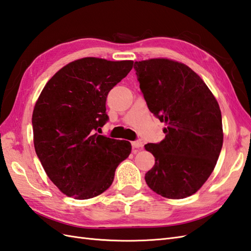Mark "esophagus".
Instances as JSON below:
<instances>
[{"instance_id": "34e87169", "label": "esophagus", "mask_w": 251, "mask_h": 251, "mask_svg": "<svg viewBox=\"0 0 251 251\" xmlns=\"http://www.w3.org/2000/svg\"><path fill=\"white\" fill-rule=\"evenodd\" d=\"M131 145L133 149H141L143 147V144L141 141H133L131 142Z\"/></svg>"}]
</instances>
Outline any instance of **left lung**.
Segmentation results:
<instances>
[{"mask_svg":"<svg viewBox=\"0 0 251 251\" xmlns=\"http://www.w3.org/2000/svg\"><path fill=\"white\" fill-rule=\"evenodd\" d=\"M150 111L165 122V139L144 148L155 157L145 182L168 199L196 194L211 176L224 142L216 98L199 75L169 59L135 62Z\"/></svg>","mask_w":251,"mask_h":251,"instance_id":"obj_1","label":"left lung"}]
</instances>
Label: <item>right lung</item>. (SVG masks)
I'll return each mask as SVG.
<instances>
[{
  "instance_id": "1",
  "label": "right lung",
  "mask_w": 251,
  "mask_h": 251,
  "mask_svg": "<svg viewBox=\"0 0 251 251\" xmlns=\"http://www.w3.org/2000/svg\"><path fill=\"white\" fill-rule=\"evenodd\" d=\"M132 66L133 61L83 57L61 68L40 93L32 115L35 152L67 197L86 200L102 194L129 156L130 142L96 131L108 121V93Z\"/></svg>"
}]
</instances>
